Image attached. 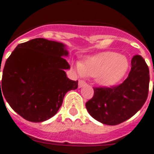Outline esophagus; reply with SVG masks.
Returning <instances> with one entry per match:
<instances>
[{
  "mask_svg": "<svg viewBox=\"0 0 154 154\" xmlns=\"http://www.w3.org/2000/svg\"><path fill=\"white\" fill-rule=\"evenodd\" d=\"M86 82H85V81H84V80H79V87H82V86H86Z\"/></svg>",
  "mask_w": 154,
  "mask_h": 154,
  "instance_id": "34e87169",
  "label": "esophagus"
}]
</instances>
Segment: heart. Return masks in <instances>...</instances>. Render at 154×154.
Segmentation results:
<instances>
[{
  "label": "heart",
  "mask_w": 154,
  "mask_h": 154,
  "mask_svg": "<svg viewBox=\"0 0 154 154\" xmlns=\"http://www.w3.org/2000/svg\"><path fill=\"white\" fill-rule=\"evenodd\" d=\"M79 75L97 77L101 86H113L123 79L129 68V61L125 55L114 51L102 52L86 58L83 63L77 62Z\"/></svg>",
  "instance_id": "1"
}]
</instances>
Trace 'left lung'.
Returning a JSON list of instances; mask_svg holds the SVG:
<instances>
[{
	"mask_svg": "<svg viewBox=\"0 0 154 154\" xmlns=\"http://www.w3.org/2000/svg\"><path fill=\"white\" fill-rule=\"evenodd\" d=\"M149 71L145 60L135 55L131 70L122 83L111 87H93V97L86 103L88 112L98 122L116 125L140 111L148 97Z\"/></svg>",
	"mask_w": 154,
	"mask_h": 154,
	"instance_id": "8db88e82",
	"label": "left lung"
}]
</instances>
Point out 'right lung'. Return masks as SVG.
Listing matches in <instances>:
<instances>
[{"label": "right lung", "mask_w": 154, "mask_h": 154, "mask_svg": "<svg viewBox=\"0 0 154 154\" xmlns=\"http://www.w3.org/2000/svg\"><path fill=\"white\" fill-rule=\"evenodd\" d=\"M64 47L36 38L18 44L5 62L0 94L26 120H48L61 107L67 92L78 88V81L69 79L64 72L70 68L62 57L68 54Z\"/></svg>", "instance_id": "1"}]
</instances>
